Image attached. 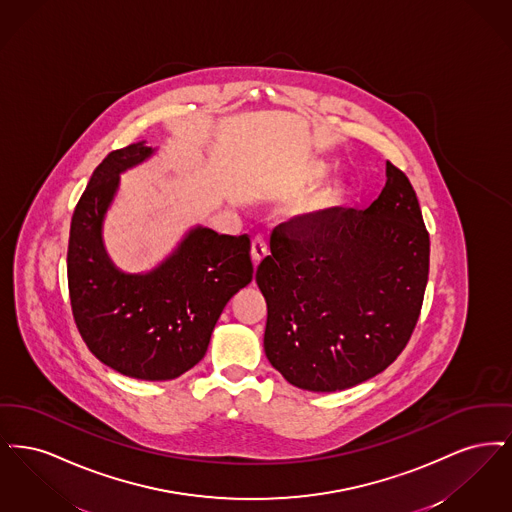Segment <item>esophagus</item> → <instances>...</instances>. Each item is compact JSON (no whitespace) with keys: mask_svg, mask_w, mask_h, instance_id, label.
<instances>
[{"mask_svg":"<svg viewBox=\"0 0 512 512\" xmlns=\"http://www.w3.org/2000/svg\"><path fill=\"white\" fill-rule=\"evenodd\" d=\"M268 245L263 236H255L251 242V259L255 265H259L267 257Z\"/></svg>","mask_w":512,"mask_h":512,"instance_id":"1","label":"esophagus"}]
</instances>
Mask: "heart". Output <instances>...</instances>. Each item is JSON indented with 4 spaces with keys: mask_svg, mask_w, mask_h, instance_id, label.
<instances>
[{
    "mask_svg": "<svg viewBox=\"0 0 512 512\" xmlns=\"http://www.w3.org/2000/svg\"><path fill=\"white\" fill-rule=\"evenodd\" d=\"M322 174H324V165H315L311 169V178L313 180H318ZM341 194H343V186L341 184H334L324 194L320 195L317 205H334L336 201H340Z\"/></svg>",
    "mask_w": 512,
    "mask_h": 512,
    "instance_id": "b5f03b06",
    "label": "heart"
}]
</instances>
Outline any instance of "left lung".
I'll return each instance as SVG.
<instances>
[{"label": "left lung", "instance_id": "left-lung-1", "mask_svg": "<svg viewBox=\"0 0 512 512\" xmlns=\"http://www.w3.org/2000/svg\"><path fill=\"white\" fill-rule=\"evenodd\" d=\"M365 211L332 207L282 222L257 267L265 353L292 386L341 391L380 374L411 340L430 268V236L405 172Z\"/></svg>", "mask_w": 512, "mask_h": 512}]
</instances>
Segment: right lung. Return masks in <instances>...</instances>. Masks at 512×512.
<instances>
[{
	"instance_id": "add662e5",
	"label": "right lung",
	"mask_w": 512,
	"mask_h": 512,
	"mask_svg": "<svg viewBox=\"0 0 512 512\" xmlns=\"http://www.w3.org/2000/svg\"><path fill=\"white\" fill-rule=\"evenodd\" d=\"M146 142L111 151L76 203L67 276L76 328L103 365L138 380H172L197 365L234 293L253 278L249 236L192 228L146 274L115 267L103 245V219L121 172L144 163Z\"/></svg>"
}]
</instances>
